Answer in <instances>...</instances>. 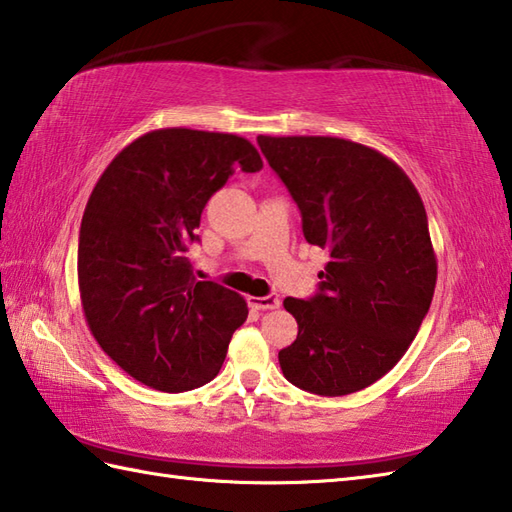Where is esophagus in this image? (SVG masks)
I'll use <instances>...</instances> for the list:
<instances>
[{
  "instance_id": "esophagus-1",
  "label": "esophagus",
  "mask_w": 512,
  "mask_h": 512,
  "mask_svg": "<svg viewBox=\"0 0 512 512\" xmlns=\"http://www.w3.org/2000/svg\"><path fill=\"white\" fill-rule=\"evenodd\" d=\"M250 306H253L255 310H275L279 308L281 299L277 295H268V297H250L248 299Z\"/></svg>"
}]
</instances>
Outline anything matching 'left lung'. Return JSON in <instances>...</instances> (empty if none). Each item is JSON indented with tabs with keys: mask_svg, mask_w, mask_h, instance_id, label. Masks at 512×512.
<instances>
[{
	"mask_svg": "<svg viewBox=\"0 0 512 512\" xmlns=\"http://www.w3.org/2000/svg\"><path fill=\"white\" fill-rule=\"evenodd\" d=\"M303 217L308 244L330 253L319 295L284 301L297 319L281 372L319 396L354 394L394 367L429 312L438 279L427 211L394 160L336 136H257Z\"/></svg>",
	"mask_w": 512,
	"mask_h": 512,
	"instance_id": "1",
	"label": "left lung"
}]
</instances>
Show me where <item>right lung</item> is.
Instances as JSON below:
<instances>
[{"label":"right lung","instance_id":"right-lung-1","mask_svg":"<svg viewBox=\"0 0 512 512\" xmlns=\"http://www.w3.org/2000/svg\"><path fill=\"white\" fill-rule=\"evenodd\" d=\"M262 167L242 136L162 127L118 151L94 184L76 257L81 306L96 343L138 383L176 394L220 372L248 306L195 279L187 248L235 169Z\"/></svg>","mask_w":512,"mask_h":512}]
</instances>
